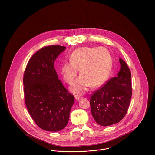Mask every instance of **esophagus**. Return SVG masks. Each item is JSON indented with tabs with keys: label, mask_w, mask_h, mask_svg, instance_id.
<instances>
[{
	"label": "esophagus",
	"mask_w": 155,
	"mask_h": 155,
	"mask_svg": "<svg viewBox=\"0 0 155 155\" xmlns=\"http://www.w3.org/2000/svg\"><path fill=\"white\" fill-rule=\"evenodd\" d=\"M81 95H74V98H75V99L77 100H79V99L81 98Z\"/></svg>",
	"instance_id": "1"
}]
</instances>
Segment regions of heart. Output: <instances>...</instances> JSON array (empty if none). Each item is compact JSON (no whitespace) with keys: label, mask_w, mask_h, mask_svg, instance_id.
Masks as SVG:
<instances>
[{"label":"heart","mask_w":155,"mask_h":155,"mask_svg":"<svg viewBox=\"0 0 155 155\" xmlns=\"http://www.w3.org/2000/svg\"><path fill=\"white\" fill-rule=\"evenodd\" d=\"M112 65L110 53L104 47H81L70 55V62L63 63L61 73L67 83L73 84L78 73L81 76L71 88L74 93H83L92 85H103L107 79Z\"/></svg>","instance_id":"1"}]
</instances>
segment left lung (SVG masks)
I'll return each instance as SVG.
<instances>
[{
    "mask_svg": "<svg viewBox=\"0 0 155 155\" xmlns=\"http://www.w3.org/2000/svg\"><path fill=\"white\" fill-rule=\"evenodd\" d=\"M120 70L117 77L108 80L94 91L90 98L95 121L106 127L120 122L125 116L131 99V73L127 63L119 58Z\"/></svg>",
    "mask_w": 155,
    "mask_h": 155,
    "instance_id": "obj_1",
    "label": "left lung"
}]
</instances>
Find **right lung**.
<instances>
[{"instance_id":"1","label":"right lung","mask_w":155,"mask_h":155,"mask_svg":"<svg viewBox=\"0 0 155 155\" xmlns=\"http://www.w3.org/2000/svg\"><path fill=\"white\" fill-rule=\"evenodd\" d=\"M65 49L60 45L43 47L29 60L24 73L27 109L36 124L47 131L66 127L74 103V96L58 79L54 68L55 60Z\"/></svg>"}]
</instances>
